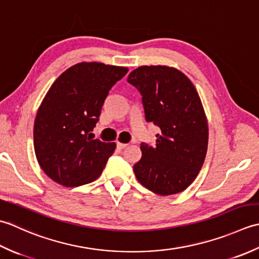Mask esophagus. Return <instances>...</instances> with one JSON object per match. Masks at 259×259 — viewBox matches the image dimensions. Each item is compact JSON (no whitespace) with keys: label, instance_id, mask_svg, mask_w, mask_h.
Returning a JSON list of instances; mask_svg holds the SVG:
<instances>
[{"label":"esophagus","instance_id":"obj_1","mask_svg":"<svg viewBox=\"0 0 259 259\" xmlns=\"http://www.w3.org/2000/svg\"><path fill=\"white\" fill-rule=\"evenodd\" d=\"M117 149H119V150H123V149H125L126 146H127V144H125V143H120V142H117Z\"/></svg>","mask_w":259,"mask_h":259}]
</instances>
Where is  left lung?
<instances>
[{
	"label": "left lung",
	"mask_w": 259,
	"mask_h": 259,
	"mask_svg": "<svg viewBox=\"0 0 259 259\" xmlns=\"http://www.w3.org/2000/svg\"><path fill=\"white\" fill-rule=\"evenodd\" d=\"M127 81L142 95L146 122L161 130L154 146L141 144L136 179L160 196L182 192L196 180L208 149V122L197 89L167 66L139 67Z\"/></svg>",
	"instance_id": "obj_1"
}]
</instances>
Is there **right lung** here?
Returning <instances> with one entry per match:
<instances>
[{
	"label": "right lung",
	"mask_w": 259,
	"mask_h": 259,
	"mask_svg": "<svg viewBox=\"0 0 259 259\" xmlns=\"http://www.w3.org/2000/svg\"><path fill=\"white\" fill-rule=\"evenodd\" d=\"M127 71L126 67L80 62L52 83L33 128L36 160L51 180L79 187L102 174L116 144L92 140L88 133L99 120L110 88Z\"/></svg>",
	"instance_id": "obj_1"
}]
</instances>
